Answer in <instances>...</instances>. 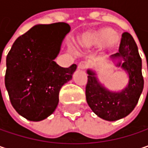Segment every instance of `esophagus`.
Returning <instances> with one entry per match:
<instances>
[{
    "label": "esophagus",
    "mask_w": 148,
    "mask_h": 148,
    "mask_svg": "<svg viewBox=\"0 0 148 148\" xmlns=\"http://www.w3.org/2000/svg\"><path fill=\"white\" fill-rule=\"evenodd\" d=\"M78 68H79V69L84 70V69H86L87 68V64H86L85 62H79V63Z\"/></svg>",
    "instance_id": "obj_1"
}]
</instances>
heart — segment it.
<instances>
[{
	"mask_svg": "<svg viewBox=\"0 0 148 148\" xmlns=\"http://www.w3.org/2000/svg\"><path fill=\"white\" fill-rule=\"evenodd\" d=\"M82 44L87 48H97L105 44L110 48H114L119 44V38L115 35L114 29L110 27H102L88 34L83 39Z\"/></svg>",
	"mask_w": 148,
	"mask_h": 148,
	"instance_id": "1",
	"label": "heart"
}]
</instances>
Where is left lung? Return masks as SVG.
Wrapping results in <instances>:
<instances>
[{"label":"left lung","instance_id":"left-lung-1","mask_svg":"<svg viewBox=\"0 0 148 148\" xmlns=\"http://www.w3.org/2000/svg\"><path fill=\"white\" fill-rule=\"evenodd\" d=\"M114 58H122L124 62L119 63L129 74V85L119 93L110 92L99 84L95 74L88 70L86 97L91 110L100 118L115 121L130 114L136 106L140 98L144 79L141 74V58L137 46L128 32L122 34L119 52ZM148 69V67H147Z\"/></svg>","mask_w":148,"mask_h":148}]
</instances>
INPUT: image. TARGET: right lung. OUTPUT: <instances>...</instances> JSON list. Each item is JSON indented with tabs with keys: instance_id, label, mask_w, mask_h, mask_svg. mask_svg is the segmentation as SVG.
Wrapping results in <instances>:
<instances>
[{
	"instance_id": "add662e5",
	"label": "right lung",
	"mask_w": 148,
	"mask_h": 148,
	"mask_svg": "<svg viewBox=\"0 0 148 148\" xmlns=\"http://www.w3.org/2000/svg\"><path fill=\"white\" fill-rule=\"evenodd\" d=\"M70 30L65 23L36 25L20 35L7 56L5 86L14 109L31 121L52 114L61 87L72 79L77 66L62 68L54 59Z\"/></svg>"
}]
</instances>
